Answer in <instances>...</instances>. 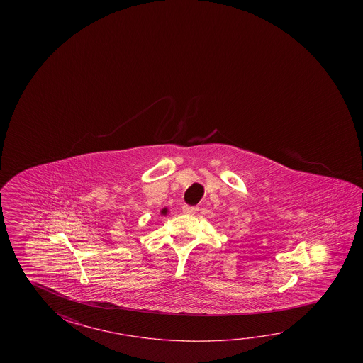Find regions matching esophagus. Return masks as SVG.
<instances>
[{
    "label": "esophagus",
    "instance_id": "34e87169",
    "mask_svg": "<svg viewBox=\"0 0 363 363\" xmlns=\"http://www.w3.org/2000/svg\"><path fill=\"white\" fill-rule=\"evenodd\" d=\"M196 211H199V208H196V206H189V205L182 206V213H184V214H194Z\"/></svg>",
    "mask_w": 363,
    "mask_h": 363
}]
</instances>
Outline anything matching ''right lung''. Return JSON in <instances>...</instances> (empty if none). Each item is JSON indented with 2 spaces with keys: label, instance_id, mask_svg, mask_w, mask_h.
<instances>
[{
  "label": "right lung",
  "instance_id": "add662e5",
  "mask_svg": "<svg viewBox=\"0 0 363 363\" xmlns=\"http://www.w3.org/2000/svg\"><path fill=\"white\" fill-rule=\"evenodd\" d=\"M166 213H167V208H163V210H162V214L166 215Z\"/></svg>",
  "mask_w": 363,
  "mask_h": 363
}]
</instances>
